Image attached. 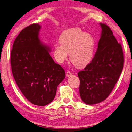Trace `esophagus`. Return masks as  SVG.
Instances as JSON below:
<instances>
[{
  "mask_svg": "<svg viewBox=\"0 0 132 132\" xmlns=\"http://www.w3.org/2000/svg\"><path fill=\"white\" fill-rule=\"evenodd\" d=\"M71 75H72V73L70 72V71H67V72H66V76H68V77L70 76H71Z\"/></svg>",
  "mask_w": 132,
  "mask_h": 132,
  "instance_id": "1",
  "label": "esophagus"
}]
</instances>
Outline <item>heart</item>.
<instances>
[{
    "mask_svg": "<svg viewBox=\"0 0 132 132\" xmlns=\"http://www.w3.org/2000/svg\"><path fill=\"white\" fill-rule=\"evenodd\" d=\"M60 44L55 45L53 55L56 61L63 63L70 53V61L78 68L87 65L94 54L95 42L94 37L80 28H73L62 33L59 38Z\"/></svg>",
    "mask_w": 132,
    "mask_h": 132,
    "instance_id": "obj_1",
    "label": "heart"
}]
</instances>
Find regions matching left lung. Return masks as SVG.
I'll use <instances>...</instances> for the list:
<instances>
[{
    "instance_id": "8db88e82",
    "label": "left lung",
    "mask_w": 132,
    "mask_h": 132,
    "mask_svg": "<svg viewBox=\"0 0 132 132\" xmlns=\"http://www.w3.org/2000/svg\"><path fill=\"white\" fill-rule=\"evenodd\" d=\"M101 37L91 63L78 73L79 92L82 101L87 105L103 101L110 94L123 68L121 45L105 24L100 23Z\"/></svg>"
}]
</instances>
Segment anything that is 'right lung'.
<instances>
[{"mask_svg": "<svg viewBox=\"0 0 132 132\" xmlns=\"http://www.w3.org/2000/svg\"><path fill=\"white\" fill-rule=\"evenodd\" d=\"M41 26L32 24L18 35L11 51L12 73L18 87L29 101L45 106L52 102L65 71L55 63L51 48L40 41Z\"/></svg>", "mask_w": 132, "mask_h": 132, "instance_id": "add662e5", "label": "right lung"}]
</instances>
